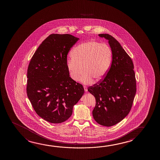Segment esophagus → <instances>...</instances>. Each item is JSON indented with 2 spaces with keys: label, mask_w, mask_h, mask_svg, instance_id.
Returning a JSON list of instances; mask_svg holds the SVG:
<instances>
[{
  "label": "esophagus",
  "mask_w": 160,
  "mask_h": 160,
  "mask_svg": "<svg viewBox=\"0 0 160 160\" xmlns=\"http://www.w3.org/2000/svg\"><path fill=\"white\" fill-rule=\"evenodd\" d=\"M84 90H85V91L86 92H88V88H87V87L86 86H84Z\"/></svg>",
  "instance_id": "esophagus-1"
}]
</instances>
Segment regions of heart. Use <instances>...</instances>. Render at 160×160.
Here are the masks:
<instances>
[{"label":"heart","mask_w":160,"mask_h":160,"mask_svg":"<svg viewBox=\"0 0 160 160\" xmlns=\"http://www.w3.org/2000/svg\"><path fill=\"white\" fill-rule=\"evenodd\" d=\"M72 59L67 62V68L73 81L84 84L92 82L93 79L99 81L109 70L112 61V51L109 45L95 41L83 42L71 52Z\"/></svg>","instance_id":"obj_1"}]
</instances>
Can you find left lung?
Listing matches in <instances>:
<instances>
[{
  "label": "left lung",
  "mask_w": 160,
  "mask_h": 160,
  "mask_svg": "<svg viewBox=\"0 0 160 160\" xmlns=\"http://www.w3.org/2000/svg\"><path fill=\"white\" fill-rule=\"evenodd\" d=\"M98 35L108 40L112 65L105 78L88 91L96 98L92 112L94 120L110 127L120 122L130 112L136 95V77L132 60L120 44L108 34Z\"/></svg>",
  "instance_id": "8db88e82"
}]
</instances>
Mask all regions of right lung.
<instances>
[{
	"mask_svg": "<svg viewBox=\"0 0 160 160\" xmlns=\"http://www.w3.org/2000/svg\"><path fill=\"white\" fill-rule=\"evenodd\" d=\"M79 39L68 34H52L36 50L27 70V93L36 113L49 122L68 120L84 93L83 86L70 78L67 55Z\"/></svg>",
	"mask_w": 160,
	"mask_h": 160,
	"instance_id": "obj_1",
	"label": "right lung"
}]
</instances>
